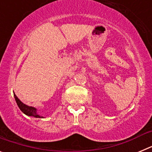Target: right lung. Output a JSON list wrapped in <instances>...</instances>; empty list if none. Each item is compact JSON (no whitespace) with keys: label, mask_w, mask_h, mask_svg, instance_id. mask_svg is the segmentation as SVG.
Wrapping results in <instances>:
<instances>
[{"label":"right lung","mask_w":152,"mask_h":152,"mask_svg":"<svg viewBox=\"0 0 152 152\" xmlns=\"http://www.w3.org/2000/svg\"><path fill=\"white\" fill-rule=\"evenodd\" d=\"M13 95H14V98H15V100L16 102H17V106H18L20 110L24 114H26V116H33V117L36 118H43V116H41L40 115H39L38 113H37L36 108H35V107H29V106L24 104L23 102H21L20 100H19V98L16 96L15 94H13Z\"/></svg>","instance_id":"right-lung-1"}]
</instances>
